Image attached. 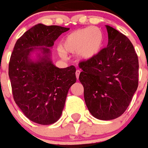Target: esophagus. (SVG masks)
<instances>
[{
    "mask_svg": "<svg viewBox=\"0 0 148 148\" xmlns=\"http://www.w3.org/2000/svg\"><path fill=\"white\" fill-rule=\"evenodd\" d=\"M81 71L79 70H77L76 72H75V74H76V77H77V79H78V77H79V74H80Z\"/></svg>",
    "mask_w": 148,
    "mask_h": 148,
    "instance_id": "34e87169",
    "label": "esophagus"
}]
</instances>
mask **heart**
Listing matches in <instances>:
<instances>
[{
    "mask_svg": "<svg viewBox=\"0 0 148 148\" xmlns=\"http://www.w3.org/2000/svg\"><path fill=\"white\" fill-rule=\"evenodd\" d=\"M104 36L96 27H89L74 31L68 34L59 49V55L66 57V53H77L81 60L87 61L94 58L102 49Z\"/></svg>",
    "mask_w": 148,
    "mask_h": 148,
    "instance_id": "heart-1",
    "label": "heart"
}]
</instances>
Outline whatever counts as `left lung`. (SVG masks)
I'll list each match as a JSON object with an SVG mask.
<instances>
[{"label":"left lung","instance_id":"8db88e82","mask_svg":"<svg viewBox=\"0 0 148 148\" xmlns=\"http://www.w3.org/2000/svg\"><path fill=\"white\" fill-rule=\"evenodd\" d=\"M109 42L94 58L79 62V81L90 113L109 121L121 116L138 87L139 61L127 36L106 25Z\"/></svg>","mask_w":148,"mask_h":148}]
</instances>
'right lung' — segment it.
Wrapping results in <instances>:
<instances>
[{"instance_id": "obj_1", "label": "right lung", "mask_w": 148, "mask_h": 148, "mask_svg": "<svg viewBox=\"0 0 148 148\" xmlns=\"http://www.w3.org/2000/svg\"><path fill=\"white\" fill-rule=\"evenodd\" d=\"M70 28L38 24L17 39L8 65V76L16 104L30 121L42 125L60 118L71 86L76 82V68H58L51 48ZM37 52V58L31 54Z\"/></svg>"}]
</instances>
